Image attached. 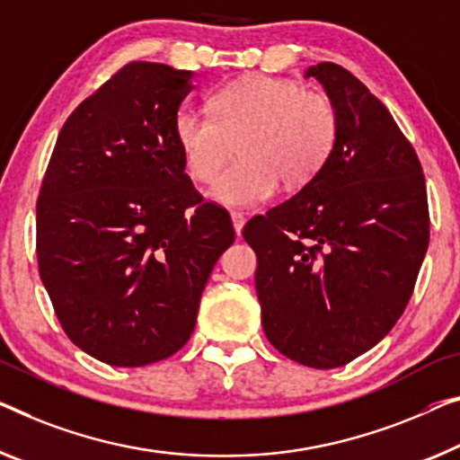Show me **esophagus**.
<instances>
[{
	"label": "esophagus",
	"mask_w": 460,
	"mask_h": 460,
	"mask_svg": "<svg viewBox=\"0 0 460 460\" xmlns=\"http://www.w3.org/2000/svg\"><path fill=\"white\" fill-rule=\"evenodd\" d=\"M231 223H233V229H235L237 235H242V229L245 225V217L242 212H231Z\"/></svg>",
	"instance_id": "esophagus-1"
}]
</instances>
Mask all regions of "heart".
<instances>
[{
	"instance_id": "1",
	"label": "heart",
	"mask_w": 460,
	"mask_h": 460,
	"mask_svg": "<svg viewBox=\"0 0 460 460\" xmlns=\"http://www.w3.org/2000/svg\"><path fill=\"white\" fill-rule=\"evenodd\" d=\"M215 118L191 107L175 115L173 134L191 180L210 181L229 161H239L208 188L223 207L252 208L272 198L279 181L296 190L320 173L339 134L337 109L326 94L297 82L239 78L212 94Z\"/></svg>"
}]
</instances>
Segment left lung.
<instances>
[{"mask_svg":"<svg viewBox=\"0 0 460 460\" xmlns=\"http://www.w3.org/2000/svg\"><path fill=\"white\" fill-rule=\"evenodd\" d=\"M339 118L320 173L243 239L258 256L262 328L307 367L345 366L386 337L429 243L426 180L386 107L337 64L310 66Z\"/></svg>","mask_w":460,"mask_h":460,"instance_id":"8db88e82","label":"left lung"}]
</instances>
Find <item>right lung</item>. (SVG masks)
I'll return each mask as SVG.
<instances>
[{
	"mask_svg": "<svg viewBox=\"0 0 460 460\" xmlns=\"http://www.w3.org/2000/svg\"><path fill=\"white\" fill-rule=\"evenodd\" d=\"M194 72L132 61L67 118L37 202L39 272L74 345L109 366L180 351L235 239L202 202L173 121Z\"/></svg>",
	"mask_w": 460,
	"mask_h": 460,
	"instance_id": "1",
	"label": "right lung"
}]
</instances>
